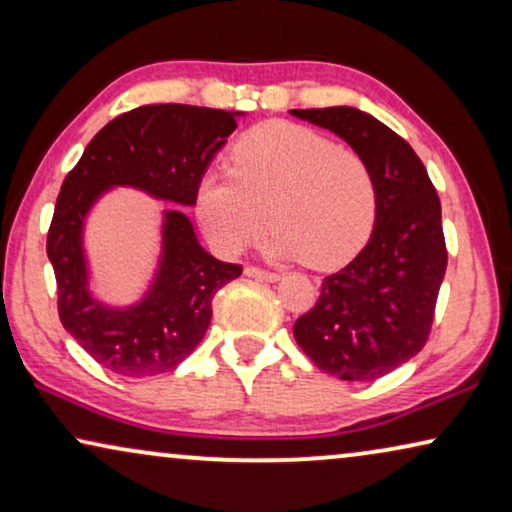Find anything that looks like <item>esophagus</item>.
<instances>
[{
  "instance_id": "esophagus-1",
  "label": "esophagus",
  "mask_w": 512,
  "mask_h": 512,
  "mask_svg": "<svg viewBox=\"0 0 512 512\" xmlns=\"http://www.w3.org/2000/svg\"><path fill=\"white\" fill-rule=\"evenodd\" d=\"M244 275L254 277V279H261V282H279V272H270V270L256 268V265H247V268H244Z\"/></svg>"
}]
</instances>
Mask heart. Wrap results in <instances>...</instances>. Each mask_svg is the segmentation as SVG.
<instances>
[{
    "mask_svg": "<svg viewBox=\"0 0 512 512\" xmlns=\"http://www.w3.org/2000/svg\"><path fill=\"white\" fill-rule=\"evenodd\" d=\"M228 174L200 181L195 209L216 249L240 254L268 223V251L338 268L366 244L377 212V186L366 158L303 125L270 123L233 146ZM271 219H267V214Z\"/></svg>",
    "mask_w": 512,
    "mask_h": 512,
    "instance_id": "b5f03b06",
    "label": "heart"
}]
</instances>
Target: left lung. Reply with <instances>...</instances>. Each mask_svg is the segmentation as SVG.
<instances>
[{"label":"left lung","instance_id":"8db88e82","mask_svg":"<svg viewBox=\"0 0 512 512\" xmlns=\"http://www.w3.org/2000/svg\"><path fill=\"white\" fill-rule=\"evenodd\" d=\"M291 116L352 146L377 186L375 226L345 268L324 277L319 300L298 317L300 349L345 382H373L410 361L429 338L447 270L440 200L412 146L354 107L291 109Z\"/></svg>","mask_w":512,"mask_h":512}]
</instances>
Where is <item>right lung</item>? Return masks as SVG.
Wrapping results in <instances>:
<instances>
[{"mask_svg":"<svg viewBox=\"0 0 512 512\" xmlns=\"http://www.w3.org/2000/svg\"><path fill=\"white\" fill-rule=\"evenodd\" d=\"M242 111L191 104H146L116 116L62 181L46 254L58 282L65 331L111 373L151 377L177 368L205 338L212 300L242 275L202 249L179 207L160 214V256L144 296L111 305L90 289L86 221L111 188H137L156 200L195 207L198 186Z\"/></svg>","mask_w":512,"mask_h":512,"instance_id":"add662e5","label":"right lung"}]
</instances>
